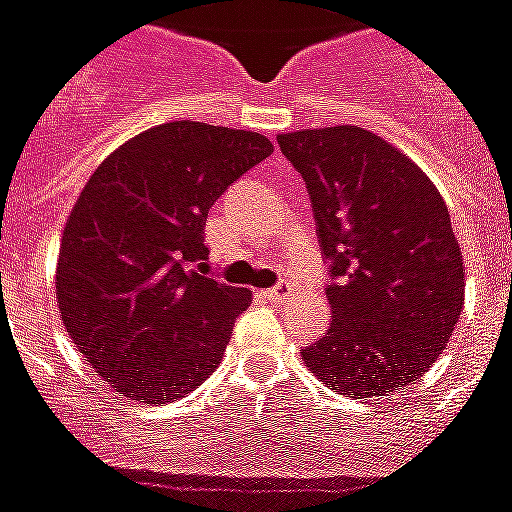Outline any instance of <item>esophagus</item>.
Returning <instances> with one entry per match:
<instances>
[{
    "label": "esophagus",
    "mask_w": 512,
    "mask_h": 512,
    "mask_svg": "<svg viewBox=\"0 0 512 512\" xmlns=\"http://www.w3.org/2000/svg\"><path fill=\"white\" fill-rule=\"evenodd\" d=\"M290 293H293V285H290V282H280V285L272 287V290H264V298L269 303H285L287 298H290Z\"/></svg>",
    "instance_id": "1"
}]
</instances>
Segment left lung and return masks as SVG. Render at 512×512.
<instances>
[{
	"label": "left lung",
	"mask_w": 512,
	"mask_h": 512,
	"mask_svg": "<svg viewBox=\"0 0 512 512\" xmlns=\"http://www.w3.org/2000/svg\"><path fill=\"white\" fill-rule=\"evenodd\" d=\"M277 143L306 183L332 274V322L303 361L345 398L416 384L466 301L445 198L413 159L358 125L295 130Z\"/></svg>",
	"instance_id": "left-lung-1"
}]
</instances>
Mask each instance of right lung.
I'll list each match as a JSON object with an SVG mask.
<instances>
[{
    "label": "right lung",
    "mask_w": 512,
    "mask_h": 512,
    "mask_svg": "<svg viewBox=\"0 0 512 512\" xmlns=\"http://www.w3.org/2000/svg\"><path fill=\"white\" fill-rule=\"evenodd\" d=\"M272 151L261 133L177 120L122 143L88 177L54 282L67 335L112 390L162 405L217 369L251 290L204 274L206 217Z\"/></svg>",
    "instance_id": "obj_1"
}]
</instances>
